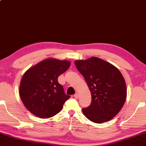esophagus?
<instances>
[{"instance_id":"esophagus-1","label":"esophagus","mask_w":146,"mask_h":146,"mask_svg":"<svg viewBox=\"0 0 146 146\" xmlns=\"http://www.w3.org/2000/svg\"><path fill=\"white\" fill-rule=\"evenodd\" d=\"M74 98H76V99H78V98H79V94H78V93H76L74 95Z\"/></svg>"}]
</instances>
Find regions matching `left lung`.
<instances>
[{
    "mask_svg": "<svg viewBox=\"0 0 146 146\" xmlns=\"http://www.w3.org/2000/svg\"><path fill=\"white\" fill-rule=\"evenodd\" d=\"M74 63L91 93V104L82 109L83 113L96 123L111 120L126 100V84L121 73L113 64L95 57Z\"/></svg>",
    "mask_w": 146,
    "mask_h": 146,
    "instance_id": "8db88e82",
    "label": "left lung"
}]
</instances>
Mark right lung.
<instances>
[{
	"label": "right lung",
	"mask_w": 146,
	"mask_h": 146,
	"mask_svg": "<svg viewBox=\"0 0 146 146\" xmlns=\"http://www.w3.org/2000/svg\"><path fill=\"white\" fill-rule=\"evenodd\" d=\"M68 60L48 58L25 72L19 86V95L28 110L40 118L53 117L67 100L58 77L68 70Z\"/></svg>",
	"instance_id": "right-lung-1"
}]
</instances>
